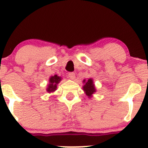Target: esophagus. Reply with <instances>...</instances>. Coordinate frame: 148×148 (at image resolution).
Instances as JSON below:
<instances>
[{
	"instance_id": "1",
	"label": "esophagus",
	"mask_w": 148,
	"mask_h": 148,
	"mask_svg": "<svg viewBox=\"0 0 148 148\" xmlns=\"http://www.w3.org/2000/svg\"><path fill=\"white\" fill-rule=\"evenodd\" d=\"M68 77H69L71 79H75V73L69 72L68 74Z\"/></svg>"
}]
</instances>
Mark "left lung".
I'll return each instance as SVG.
<instances>
[{
  "mask_svg": "<svg viewBox=\"0 0 148 148\" xmlns=\"http://www.w3.org/2000/svg\"><path fill=\"white\" fill-rule=\"evenodd\" d=\"M83 82L85 83V84L84 85V86H83L84 91L85 93H86V95H87L89 97H91V96H92V94H93L94 92H96V90H95V85H94V83H93V81H92V79H88L87 81H85V80H84Z\"/></svg>",
  "mask_w": 148,
  "mask_h": 148,
  "instance_id": "left-lung-1",
  "label": "left lung"
}]
</instances>
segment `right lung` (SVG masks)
Returning <instances> with one entry per match:
<instances>
[{"label":"right lung","mask_w":148,"mask_h":148,"mask_svg":"<svg viewBox=\"0 0 148 148\" xmlns=\"http://www.w3.org/2000/svg\"><path fill=\"white\" fill-rule=\"evenodd\" d=\"M61 81V77H58L57 75H54L49 79V84L47 88V92H51L56 89V85Z\"/></svg>","instance_id":"obj_1"}]
</instances>
